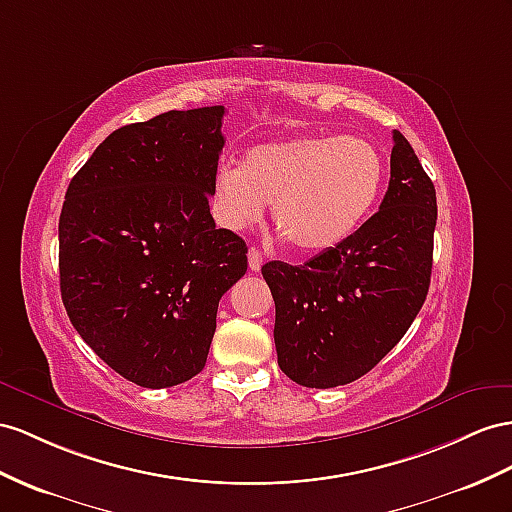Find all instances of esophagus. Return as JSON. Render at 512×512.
I'll use <instances>...</instances> for the list:
<instances>
[{
  "label": "esophagus",
  "instance_id": "esophagus-1",
  "mask_svg": "<svg viewBox=\"0 0 512 512\" xmlns=\"http://www.w3.org/2000/svg\"><path fill=\"white\" fill-rule=\"evenodd\" d=\"M261 266H264V257H261L259 248L251 246V248H248V268H251L253 272H259Z\"/></svg>",
  "mask_w": 512,
  "mask_h": 512
}]
</instances>
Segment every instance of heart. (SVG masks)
<instances>
[{"label": "heart", "instance_id": "b5f03b06", "mask_svg": "<svg viewBox=\"0 0 512 512\" xmlns=\"http://www.w3.org/2000/svg\"><path fill=\"white\" fill-rule=\"evenodd\" d=\"M385 162L355 136H294L248 149L242 164L216 168L212 205L227 229L272 218L296 251L318 255L359 229L381 194Z\"/></svg>", "mask_w": 512, "mask_h": 512}]
</instances>
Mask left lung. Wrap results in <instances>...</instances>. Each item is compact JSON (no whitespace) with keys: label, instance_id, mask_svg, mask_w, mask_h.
<instances>
[{"label":"left lung","instance_id":"left-lung-1","mask_svg":"<svg viewBox=\"0 0 512 512\" xmlns=\"http://www.w3.org/2000/svg\"><path fill=\"white\" fill-rule=\"evenodd\" d=\"M435 225V186L409 140L393 131L381 209L303 266L261 268L277 307L279 368L294 383L348 385L400 342L428 294Z\"/></svg>","mask_w":512,"mask_h":512}]
</instances>
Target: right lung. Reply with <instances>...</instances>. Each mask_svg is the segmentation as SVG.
I'll return each instance as SVG.
<instances>
[{
    "label": "right lung",
    "instance_id": "obj_1",
    "mask_svg": "<svg viewBox=\"0 0 512 512\" xmlns=\"http://www.w3.org/2000/svg\"><path fill=\"white\" fill-rule=\"evenodd\" d=\"M222 116V106L170 110L112 131L64 196V309L97 357L140 387L205 368L220 298L248 268L246 242L209 214Z\"/></svg>",
    "mask_w": 512,
    "mask_h": 512
}]
</instances>
